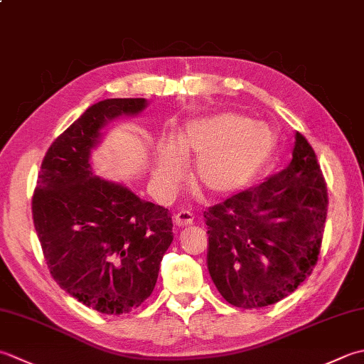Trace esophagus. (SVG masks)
I'll use <instances>...</instances> for the list:
<instances>
[{
    "mask_svg": "<svg viewBox=\"0 0 364 364\" xmlns=\"http://www.w3.org/2000/svg\"><path fill=\"white\" fill-rule=\"evenodd\" d=\"M175 223H176L178 227L191 225L192 223H194V215H192V213L188 211V210H183V211H180V213H176Z\"/></svg>",
    "mask_w": 364,
    "mask_h": 364,
    "instance_id": "1",
    "label": "esophagus"
}]
</instances>
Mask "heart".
<instances>
[{
	"instance_id": "b5f03b06",
	"label": "heart",
	"mask_w": 364,
	"mask_h": 364,
	"mask_svg": "<svg viewBox=\"0 0 364 364\" xmlns=\"http://www.w3.org/2000/svg\"><path fill=\"white\" fill-rule=\"evenodd\" d=\"M276 146L274 134L235 113L192 121L180 141L166 139L156 154L154 183L170 194L181 181L186 159L197 158L196 186L211 197L237 194L251 183Z\"/></svg>"
}]
</instances>
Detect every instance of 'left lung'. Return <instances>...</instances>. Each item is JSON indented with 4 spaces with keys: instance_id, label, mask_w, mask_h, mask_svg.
<instances>
[{
    "instance_id": "8db88e82",
    "label": "left lung",
    "mask_w": 364,
    "mask_h": 364,
    "mask_svg": "<svg viewBox=\"0 0 364 364\" xmlns=\"http://www.w3.org/2000/svg\"><path fill=\"white\" fill-rule=\"evenodd\" d=\"M326 211L317 156L296 132L286 168L203 213L208 272L224 300L255 309L295 291L317 265Z\"/></svg>"
}]
</instances>
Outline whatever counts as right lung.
<instances>
[{
	"instance_id": "right-lung-1",
	"label": "right lung",
	"mask_w": 364,
	"mask_h": 364,
	"mask_svg": "<svg viewBox=\"0 0 364 364\" xmlns=\"http://www.w3.org/2000/svg\"><path fill=\"white\" fill-rule=\"evenodd\" d=\"M144 97L105 99L56 137L42 161L31 210L48 272L82 304L127 314L151 295L172 245V213L92 173L107 121L137 115Z\"/></svg>"
}]
</instances>
